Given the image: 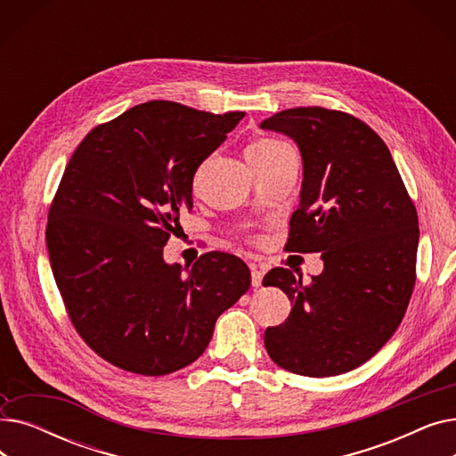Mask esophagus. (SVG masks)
<instances>
[{
  "label": "esophagus",
  "mask_w": 456,
  "mask_h": 456,
  "mask_svg": "<svg viewBox=\"0 0 456 456\" xmlns=\"http://www.w3.org/2000/svg\"><path fill=\"white\" fill-rule=\"evenodd\" d=\"M262 277H265V272L258 270L256 266H251V284L253 286H260L262 284Z\"/></svg>",
  "instance_id": "1"
}]
</instances>
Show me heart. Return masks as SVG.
Listing matches in <instances>:
<instances>
[{
	"label": "heart",
	"instance_id": "heart-1",
	"mask_svg": "<svg viewBox=\"0 0 456 456\" xmlns=\"http://www.w3.org/2000/svg\"><path fill=\"white\" fill-rule=\"evenodd\" d=\"M284 146L282 142L279 140H272V138H265V140H256L253 142L251 146L248 148V157H266L275 153L277 150H281Z\"/></svg>",
	"mask_w": 456,
	"mask_h": 456
}]
</instances>
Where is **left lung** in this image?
Wrapping results in <instances>:
<instances>
[{
	"label": "left lung",
	"mask_w": 456,
	"mask_h": 456,
	"mask_svg": "<svg viewBox=\"0 0 456 456\" xmlns=\"http://www.w3.org/2000/svg\"><path fill=\"white\" fill-rule=\"evenodd\" d=\"M301 151L303 184L286 249L322 253L313 281L273 268L262 284L292 303L265 332L272 361L297 375L351 371L399 327L416 282L418 212L382 138L347 112L286 109L260 124Z\"/></svg>",
	"instance_id": "1"
}]
</instances>
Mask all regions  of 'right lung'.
<instances>
[{
    "label": "right lung",
    "instance_id": "add662e5",
    "mask_svg": "<svg viewBox=\"0 0 456 456\" xmlns=\"http://www.w3.org/2000/svg\"><path fill=\"white\" fill-rule=\"evenodd\" d=\"M244 116L148 102L94 127L71 155L45 244L69 322L112 366L159 377L191 364L249 290L234 255L210 251L191 268L162 258L194 205L200 164Z\"/></svg>",
    "mask_w": 456,
    "mask_h": 456
}]
</instances>
